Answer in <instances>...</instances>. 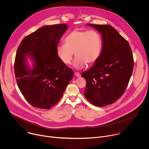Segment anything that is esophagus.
<instances>
[{
  "instance_id": "34e87169",
  "label": "esophagus",
  "mask_w": 149,
  "mask_h": 149,
  "mask_svg": "<svg viewBox=\"0 0 149 149\" xmlns=\"http://www.w3.org/2000/svg\"><path fill=\"white\" fill-rule=\"evenodd\" d=\"M74 75H75V77H81L80 73H79V72H74Z\"/></svg>"
}]
</instances>
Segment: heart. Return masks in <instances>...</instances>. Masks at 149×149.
<instances>
[{
	"mask_svg": "<svg viewBox=\"0 0 149 149\" xmlns=\"http://www.w3.org/2000/svg\"><path fill=\"white\" fill-rule=\"evenodd\" d=\"M63 44L56 47L57 56L63 63L69 65L74 53L73 66L77 69L84 68L87 63L94 64L101 53V36L94 30L75 29L65 38Z\"/></svg>",
	"mask_w": 149,
	"mask_h": 149,
	"instance_id": "heart-1",
	"label": "heart"
}]
</instances>
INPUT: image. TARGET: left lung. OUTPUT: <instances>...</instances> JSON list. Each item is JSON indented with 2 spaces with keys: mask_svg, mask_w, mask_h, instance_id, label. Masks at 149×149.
Wrapping results in <instances>:
<instances>
[{
  "mask_svg": "<svg viewBox=\"0 0 149 149\" xmlns=\"http://www.w3.org/2000/svg\"><path fill=\"white\" fill-rule=\"evenodd\" d=\"M101 34L102 48L98 59L81 76L86 80L84 95L92 104L103 107L116 102L124 94L134 68L132 49L111 26L87 24Z\"/></svg>",
  "mask_w": 149,
  "mask_h": 149,
  "instance_id": "1",
  "label": "left lung"
}]
</instances>
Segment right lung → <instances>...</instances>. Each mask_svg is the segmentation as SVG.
Masks as SVG:
<instances>
[{
    "mask_svg": "<svg viewBox=\"0 0 149 149\" xmlns=\"http://www.w3.org/2000/svg\"><path fill=\"white\" fill-rule=\"evenodd\" d=\"M67 29L65 24L42 26L24 38L17 48L14 64L17 84L33 107L51 109L73 78V70L59 60L56 52ZM26 57L33 60L32 69L27 65Z\"/></svg>",
    "mask_w": 149,
    "mask_h": 149,
    "instance_id": "add662e5",
    "label": "right lung"
}]
</instances>
